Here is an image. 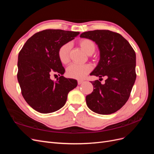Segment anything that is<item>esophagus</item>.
I'll return each mask as SVG.
<instances>
[{
  "label": "esophagus",
  "instance_id": "esophagus-1",
  "mask_svg": "<svg viewBox=\"0 0 154 154\" xmlns=\"http://www.w3.org/2000/svg\"><path fill=\"white\" fill-rule=\"evenodd\" d=\"M83 83V81H82V80H78V85H81L82 83Z\"/></svg>",
  "mask_w": 154,
  "mask_h": 154
}]
</instances>
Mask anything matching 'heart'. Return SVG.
Returning <instances> with one entry per match:
<instances>
[{"instance_id": "heart-1", "label": "heart", "mask_w": 154, "mask_h": 154, "mask_svg": "<svg viewBox=\"0 0 154 154\" xmlns=\"http://www.w3.org/2000/svg\"><path fill=\"white\" fill-rule=\"evenodd\" d=\"M79 45L88 55H91L96 50V45L94 42L88 38H83L79 42ZM70 45L66 44L60 48L58 51V56L60 61L66 64L69 62V54ZM91 71V66L88 64L72 63L67 68L66 74L67 76L71 78L81 79L84 78L87 74Z\"/></svg>"}]
</instances>
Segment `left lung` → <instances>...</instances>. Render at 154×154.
<instances>
[{"label":"left lung","mask_w":154,"mask_h":154,"mask_svg":"<svg viewBox=\"0 0 154 154\" xmlns=\"http://www.w3.org/2000/svg\"><path fill=\"white\" fill-rule=\"evenodd\" d=\"M80 37L94 42L100 51L99 62L91 75L107 77L104 84L91 82L94 90L86 96L87 106L99 114L114 113L128 101L136 81L135 51L124 37L109 30L86 31Z\"/></svg>","instance_id":"left-lung-1"}]
</instances>
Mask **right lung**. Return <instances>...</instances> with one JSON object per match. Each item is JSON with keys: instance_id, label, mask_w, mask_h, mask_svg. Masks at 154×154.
<instances>
[{"instance_id": "obj_1", "label": "right lung", "mask_w": 154, "mask_h": 154, "mask_svg": "<svg viewBox=\"0 0 154 154\" xmlns=\"http://www.w3.org/2000/svg\"><path fill=\"white\" fill-rule=\"evenodd\" d=\"M80 32L61 29H46L36 32L27 40L18 57V82L24 100L34 110L48 114L66 104L68 93L78 82L62 76L65 72L58 51ZM60 77L51 80L50 74ZM57 75V74H56Z\"/></svg>"}]
</instances>
